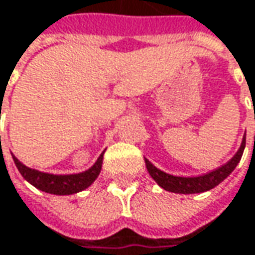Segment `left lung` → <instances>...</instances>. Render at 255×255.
<instances>
[{
    "mask_svg": "<svg viewBox=\"0 0 255 255\" xmlns=\"http://www.w3.org/2000/svg\"><path fill=\"white\" fill-rule=\"evenodd\" d=\"M244 147H246V137L243 139V144L237 151V154L228 161L227 164H224L223 167L217 168L214 171L207 172L204 175H200V177H175V175H170L167 172L158 170L157 167H154L148 160H145V165H147L149 175L157 181V184L160 187H162L167 191L180 194L203 193V191H208V190L214 188L216 185H218L224 178H227L228 175L233 172V170L237 167V164L241 160Z\"/></svg>",
    "mask_w": 255,
    "mask_h": 255,
    "instance_id": "left-lung-1",
    "label": "left lung"
}]
</instances>
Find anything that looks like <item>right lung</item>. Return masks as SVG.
I'll use <instances>...</instances> for the list:
<instances>
[{
	"label": "right lung",
	"mask_w": 255,
	"mask_h": 255,
	"mask_svg": "<svg viewBox=\"0 0 255 255\" xmlns=\"http://www.w3.org/2000/svg\"><path fill=\"white\" fill-rule=\"evenodd\" d=\"M12 160L17 165L18 171L21 172V175L28 183L45 193L58 194V195H67V194H74L85 190L87 187H90L94 183L103 167V154L98 157L97 162L90 170L80 172V174H70V175H54V174H47V172L28 168L22 162H19L14 155H12Z\"/></svg>",
	"instance_id": "obj_1"
}]
</instances>
